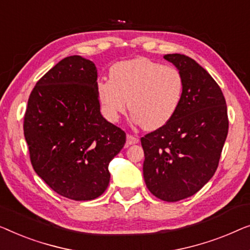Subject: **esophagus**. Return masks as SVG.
I'll return each instance as SVG.
<instances>
[{
	"label": "esophagus",
	"instance_id": "34e87169",
	"mask_svg": "<svg viewBox=\"0 0 250 250\" xmlns=\"http://www.w3.org/2000/svg\"><path fill=\"white\" fill-rule=\"evenodd\" d=\"M138 142H139V139L137 138V137L130 135V133H128V135H126V146L135 145V144H137Z\"/></svg>",
	"mask_w": 250,
	"mask_h": 250
}]
</instances>
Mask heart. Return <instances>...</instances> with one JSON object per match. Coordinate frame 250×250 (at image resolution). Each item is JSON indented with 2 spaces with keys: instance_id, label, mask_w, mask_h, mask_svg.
<instances>
[{
  "instance_id": "b5f03b06",
  "label": "heart",
  "mask_w": 250,
  "mask_h": 250,
  "mask_svg": "<svg viewBox=\"0 0 250 250\" xmlns=\"http://www.w3.org/2000/svg\"><path fill=\"white\" fill-rule=\"evenodd\" d=\"M184 88V78L175 66L137 58L115 63L110 79L98 82L97 95L107 120L118 121L129 102L132 121L155 130L177 113Z\"/></svg>"
}]
</instances>
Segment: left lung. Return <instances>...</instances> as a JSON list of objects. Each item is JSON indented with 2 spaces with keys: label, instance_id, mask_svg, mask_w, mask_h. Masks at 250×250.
Wrapping results in <instances>:
<instances>
[{
  "label": "left lung",
  "instance_id": "8db88e82",
  "mask_svg": "<svg viewBox=\"0 0 250 250\" xmlns=\"http://www.w3.org/2000/svg\"><path fill=\"white\" fill-rule=\"evenodd\" d=\"M184 78L172 120L142 137L144 179L152 194L178 202L200 190L215 173L228 136L226 98L208 72L184 54H167Z\"/></svg>",
  "mask_w": 250,
  "mask_h": 250
}]
</instances>
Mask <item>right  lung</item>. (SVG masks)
<instances>
[{
    "label": "right lung",
    "mask_w": 250,
    "mask_h": 250,
    "mask_svg": "<svg viewBox=\"0 0 250 250\" xmlns=\"http://www.w3.org/2000/svg\"><path fill=\"white\" fill-rule=\"evenodd\" d=\"M97 70L80 55L68 56L31 91L23 133L36 173L59 195L91 200L106 190L108 164L124 148L125 133L103 118Z\"/></svg>",
    "instance_id": "obj_1"
}]
</instances>
